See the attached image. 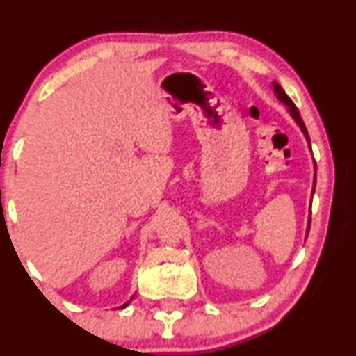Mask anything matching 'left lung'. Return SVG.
<instances>
[{"label": "left lung", "instance_id": "8db88e82", "mask_svg": "<svg viewBox=\"0 0 356 356\" xmlns=\"http://www.w3.org/2000/svg\"><path fill=\"white\" fill-rule=\"evenodd\" d=\"M273 88H275V93H276V97L277 99H280L281 102H284L286 105H288L289 107V113H291L293 115V118H295V120L298 122V125L301 127V130H303V134L306 136V140L309 142V136H308V130H306V127H305V122H303V118H301V115H300V112H298V108H296V105L293 104V100L289 99L288 95H286L284 93V90L280 87V85L277 83H273ZM312 147V145H309ZM313 192H314V189H313ZM309 222H312V219H309Z\"/></svg>", "mask_w": 356, "mask_h": 356}]
</instances>
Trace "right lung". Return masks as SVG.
Listing matches in <instances>:
<instances>
[{
  "label": "right lung",
  "instance_id": "1",
  "mask_svg": "<svg viewBox=\"0 0 356 356\" xmlns=\"http://www.w3.org/2000/svg\"><path fill=\"white\" fill-rule=\"evenodd\" d=\"M127 305H129V303H125V305H122V308H125V306H127Z\"/></svg>",
  "mask_w": 356,
  "mask_h": 356
}]
</instances>
